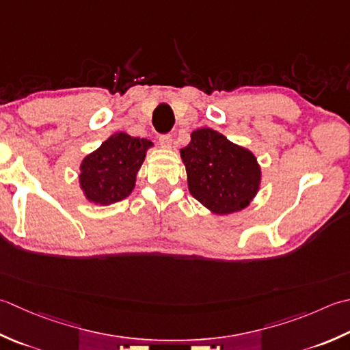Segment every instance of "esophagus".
Masks as SVG:
<instances>
[{
  "label": "esophagus",
  "instance_id": "1",
  "mask_svg": "<svg viewBox=\"0 0 350 350\" xmlns=\"http://www.w3.org/2000/svg\"><path fill=\"white\" fill-rule=\"evenodd\" d=\"M159 144L162 148H171V144H173V138L171 135H162L159 138Z\"/></svg>",
  "mask_w": 350,
  "mask_h": 350
}]
</instances>
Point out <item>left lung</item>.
I'll use <instances>...</instances> for the list:
<instances>
[{
  "mask_svg": "<svg viewBox=\"0 0 350 350\" xmlns=\"http://www.w3.org/2000/svg\"><path fill=\"white\" fill-rule=\"evenodd\" d=\"M180 157L191 196L212 214L245 209L261 187L256 156L214 129L194 130L188 146L180 148Z\"/></svg>",
  "mask_w": 350,
  "mask_h": 350,
  "instance_id": "obj_1",
  "label": "left lung"
}]
</instances>
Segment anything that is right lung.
I'll return each mask as SVG.
<instances>
[{
    "label": "right lung",
    "mask_w": 350,
    "mask_h": 350,
    "mask_svg": "<svg viewBox=\"0 0 350 350\" xmlns=\"http://www.w3.org/2000/svg\"><path fill=\"white\" fill-rule=\"evenodd\" d=\"M153 142L116 132L83 157L79 185L89 203L109 206L132 194L136 176Z\"/></svg>",
    "instance_id": "obj_1"
}]
</instances>
